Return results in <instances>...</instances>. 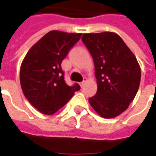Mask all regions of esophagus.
Returning <instances> with one entry per match:
<instances>
[{
	"mask_svg": "<svg viewBox=\"0 0 156 156\" xmlns=\"http://www.w3.org/2000/svg\"><path fill=\"white\" fill-rule=\"evenodd\" d=\"M85 83H86V78H83V80L81 82V83H80V86H81V87H83Z\"/></svg>",
	"mask_w": 156,
	"mask_h": 156,
	"instance_id": "1",
	"label": "esophagus"
}]
</instances>
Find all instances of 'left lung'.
<instances>
[{
  "instance_id": "left-lung-1",
  "label": "left lung",
  "mask_w": 156,
  "mask_h": 156,
  "mask_svg": "<svg viewBox=\"0 0 156 156\" xmlns=\"http://www.w3.org/2000/svg\"><path fill=\"white\" fill-rule=\"evenodd\" d=\"M82 41L93 58L98 83L89 103L102 117H115L128 109L139 88L141 68L136 58L115 33L84 34Z\"/></svg>"
}]
</instances>
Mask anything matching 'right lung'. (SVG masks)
<instances>
[{
    "mask_svg": "<svg viewBox=\"0 0 156 156\" xmlns=\"http://www.w3.org/2000/svg\"><path fill=\"white\" fill-rule=\"evenodd\" d=\"M81 35L51 31L30 48L22 61V91L30 104L45 115L54 114L80 90L78 83L66 84L61 63Z\"/></svg>",
    "mask_w": 156,
    "mask_h": 156,
    "instance_id": "right-lung-1",
    "label": "right lung"
}]
</instances>
